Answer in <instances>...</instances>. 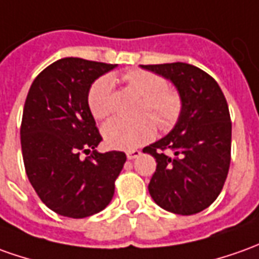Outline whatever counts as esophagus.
Wrapping results in <instances>:
<instances>
[{
	"label": "esophagus",
	"mask_w": 259,
	"mask_h": 259,
	"mask_svg": "<svg viewBox=\"0 0 259 259\" xmlns=\"http://www.w3.org/2000/svg\"><path fill=\"white\" fill-rule=\"evenodd\" d=\"M140 154H142V152H140V150H136V149H133V150H127V152H126V156H127V159L129 160L136 159V157H139Z\"/></svg>",
	"instance_id": "esophagus-1"
}]
</instances>
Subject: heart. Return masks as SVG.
Returning a JSON list of instances; mask_svg holds the SVG:
<instances>
[{
    "label": "heart",
    "instance_id": "1",
    "mask_svg": "<svg viewBox=\"0 0 259 259\" xmlns=\"http://www.w3.org/2000/svg\"><path fill=\"white\" fill-rule=\"evenodd\" d=\"M126 86L142 96L139 115L136 119H112L103 126L102 135L110 147L130 150L150 142L156 135L157 126L161 130H170L176 126L183 112L181 95L167 88V80L161 75L150 70H129L122 75ZM112 89L110 76H100L93 82L88 92V106L95 119H106L112 113ZM153 118L151 119L150 116Z\"/></svg>",
    "mask_w": 259,
    "mask_h": 259
}]
</instances>
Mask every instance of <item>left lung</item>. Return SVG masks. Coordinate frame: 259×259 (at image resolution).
I'll list each match as a JSON object with an SVG mask.
<instances>
[{"instance_id": "1", "label": "left lung", "mask_w": 259, "mask_h": 259, "mask_svg": "<svg viewBox=\"0 0 259 259\" xmlns=\"http://www.w3.org/2000/svg\"><path fill=\"white\" fill-rule=\"evenodd\" d=\"M173 82L183 99L174 129L144 147L157 167L149 193L161 208L191 215L210 207L231 161V117L226 96L207 72L189 63L142 65Z\"/></svg>"}]
</instances>
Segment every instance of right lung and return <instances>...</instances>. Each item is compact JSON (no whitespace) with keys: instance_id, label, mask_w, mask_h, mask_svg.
I'll list each match as a JSON object with an SVG mask.
<instances>
[{"instance_id":"1","label":"right lung","mask_w":259,"mask_h":259,"mask_svg":"<svg viewBox=\"0 0 259 259\" xmlns=\"http://www.w3.org/2000/svg\"><path fill=\"white\" fill-rule=\"evenodd\" d=\"M115 66L63 58L42 70L26 96L21 123L26 176L42 203L63 217L93 215L115 194L126 154L95 150L102 136L88 106L91 85Z\"/></svg>"}]
</instances>
